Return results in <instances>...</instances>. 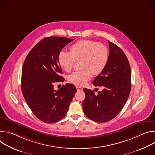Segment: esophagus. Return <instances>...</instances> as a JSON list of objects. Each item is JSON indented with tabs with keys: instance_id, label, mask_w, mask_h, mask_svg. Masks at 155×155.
I'll return each mask as SVG.
<instances>
[{
	"instance_id": "obj_1",
	"label": "esophagus",
	"mask_w": 155,
	"mask_h": 155,
	"mask_svg": "<svg viewBox=\"0 0 155 155\" xmlns=\"http://www.w3.org/2000/svg\"><path fill=\"white\" fill-rule=\"evenodd\" d=\"M76 87H77V91H82V90H83V88L79 86H76Z\"/></svg>"
}]
</instances>
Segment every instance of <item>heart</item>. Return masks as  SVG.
<instances>
[{
  "instance_id": "1",
  "label": "heart",
  "mask_w": 155,
  "mask_h": 155,
  "mask_svg": "<svg viewBox=\"0 0 155 155\" xmlns=\"http://www.w3.org/2000/svg\"><path fill=\"white\" fill-rule=\"evenodd\" d=\"M107 48L97 41L80 40L70 48V52L61 51L58 54V62L62 70L70 72L75 61H81V71L74 72L68 77L69 81L77 85H83L94 75L100 74L108 61Z\"/></svg>"
}]
</instances>
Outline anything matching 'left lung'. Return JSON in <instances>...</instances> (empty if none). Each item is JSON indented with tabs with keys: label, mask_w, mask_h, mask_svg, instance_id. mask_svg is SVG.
Returning a JSON list of instances; mask_svg holds the SVG:
<instances>
[{
	"label": "left lung",
	"mask_w": 155,
	"mask_h": 155,
	"mask_svg": "<svg viewBox=\"0 0 155 155\" xmlns=\"http://www.w3.org/2000/svg\"><path fill=\"white\" fill-rule=\"evenodd\" d=\"M108 41L107 64L93 81L95 86H103V90L95 95L94 91L83 88V112L87 118L99 123L112 120L121 111L131 89V71L128 59L120 47Z\"/></svg>",
	"instance_id": "left-lung-1"
}]
</instances>
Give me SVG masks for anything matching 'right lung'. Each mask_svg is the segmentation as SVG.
<instances>
[{"instance_id":"right-lung-1","label":"right lung","mask_w":155,"mask_h":155,"mask_svg":"<svg viewBox=\"0 0 155 155\" xmlns=\"http://www.w3.org/2000/svg\"><path fill=\"white\" fill-rule=\"evenodd\" d=\"M73 39L62 37L44 38L30 51L22 69L21 90L34 115L46 123H56L67 114L77 92L70 83L54 90V83L64 81L58 58Z\"/></svg>"}]
</instances>
